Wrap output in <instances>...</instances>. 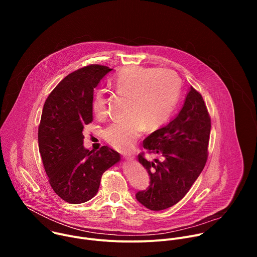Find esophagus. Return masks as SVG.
Returning a JSON list of instances; mask_svg holds the SVG:
<instances>
[{"instance_id":"1","label":"esophagus","mask_w":257,"mask_h":257,"mask_svg":"<svg viewBox=\"0 0 257 257\" xmlns=\"http://www.w3.org/2000/svg\"><path fill=\"white\" fill-rule=\"evenodd\" d=\"M124 158H125L127 161H134V159H135V157H134L133 155H130V154L124 155Z\"/></svg>"}]
</instances>
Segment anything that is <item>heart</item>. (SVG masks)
I'll return each instance as SVG.
<instances>
[{
	"label": "heart",
	"mask_w": 257,
	"mask_h": 257,
	"mask_svg": "<svg viewBox=\"0 0 257 257\" xmlns=\"http://www.w3.org/2000/svg\"><path fill=\"white\" fill-rule=\"evenodd\" d=\"M113 87L118 94L128 97V117L109 124L103 136L113 148L126 152L132 149L145 127L156 130L169 120L179 99L181 80L171 70L130 66L118 73ZM91 109L97 118L106 115L104 90L94 91Z\"/></svg>",
	"instance_id": "b5f03b06"
}]
</instances>
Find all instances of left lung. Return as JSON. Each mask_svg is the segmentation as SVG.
I'll list each match as a JSON object with an SVG mask.
<instances>
[{"instance_id": "obj_1", "label": "left lung", "mask_w": 257, "mask_h": 257, "mask_svg": "<svg viewBox=\"0 0 257 257\" xmlns=\"http://www.w3.org/2000/svg\"><path fill=\"white\" fill-rule=\"evenodd\" d=\"M210 117L201 94L192 86L184 104L167 126L143 140V148L161 160L150 162L144 153L139 163L148 170L150 186L136 193V199L151 210H162L178 203L202 172L207 156Z\"/></svg>"}]
</instances>
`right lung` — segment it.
I'll return each mask as SVG.
<instances>
[{"label":"right lung","instance_id":"obj_1","mask_svg":"<svg viewBox=\"0 0 257 257\" xmlns=\"http://www.w3.org/2000/svg\"><path fill=\"white\" fill-rule=\"evenodd\" d=\"M111 70L92 64L70 73L44 104L40 154L53 190L72 204L91 199L98 191L102 174L120 161V155L107 146L97 152L83 146L84 125L93 120V89Z\"/></svg>","mask_w":257,"mask_h":257}]
</instances>
